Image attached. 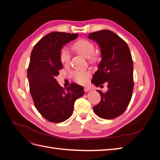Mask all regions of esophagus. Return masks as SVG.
Masks as SVG:
<instances>
[{
  "label": "esophagus",
  "mask_w": 160,
  "mask_h": 160,
  "mask_svg": "<svg viewBox=\"0 0 160 160\" xmlns=\"http://www.w3.org/2000/svg\"><path fill=\"white\" fill-rule=\"evenodd\" d=\"M91 89L90 87H88V86H86V87H85V88H84V91H85V92H88V91H89Z\"/></svg>",
  "instance_id": "esophagus-1"
}]
</instances>
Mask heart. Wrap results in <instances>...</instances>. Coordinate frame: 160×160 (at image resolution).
Returning <instances> with one entry per match:
<instances>
[{
  "mask_svg": "<svg viewBox=\"0 0 160 160\" xmlns=\"http://www.w3.org/2000/svg\"><path fill=\"white\" fill-rule=\"evenodd\" d=\"M72 48L79 54L86 58H89L91 61L96 59V56L93 54L95 51L94 45L88 40L80 39L76 41ZM71 53L67 48H62L60 52V60L62 65L65 67L69 66L71 62ZM89 71L86 70L75 71L72 72L74 79L79 83H83L88 79L89 75Z\"/></svg>",
  "mask_w": 160,
  "mask_h": 160,
  "instance_id": "obj_1",
  "label": "heart"
}]
</instances>
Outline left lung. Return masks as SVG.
<instances>
[{
	"label": "left lung",
	"mask_w": 160,
	"mask_h": 160,
	"mask_svg": "<svg viewBox=\"0 0 160 160\" xmlns=\"http://www.w3.org/2000/svg\"><path fill=\"white\" fill-rule=\"evenodd\" d=\"M88 38L98 43L101 56L91 83L98 87L106 82L108 88L106 92L98 90L101 101L93 111L101 118L114 119L124 112L132 99L133 64L129 48L122 38L109 30L89 33Z\"/></svg>",
	"instance_id": "left-lung-1"
}]
</instances>
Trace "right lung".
<instances>
[{
  "label": "right lung",
  "instance_id": "add662e5",
  "mask_svg": "<svg viewBox=\"0 0 160 160\" xmlns=\"http://www.w3.org/2000/svg\"><path fill=\"white\" fill-rule=\"evenodd\" d=\"M77 37V33L51 32L42 37L31 52L27 70L30 93L38 112L52 123L69 119L75 100L84 95L83 86L72 83L65 89L55 79L62 69L61 50Z\"/></svg>",
  "mask_w": 160,
  "mask_h": 160
}]
</instances>
